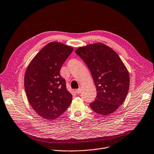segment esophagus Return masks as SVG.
<instances>
[{
	"mask_svg": "<svg viewBox=\"0 0 154 154\" xmlns=\"http://www.w3.org/2000/svg\"><path fill=\"white\" fill-rule=\"evenodd\" d=\"M81 91H82L81 88H79V89H77L76 90V93H77V94H79L81 92Z\"/></svg>",
	"mask_w": 154,
	"mask_h": 154,
	"instance_id": "obj_1",
	"label": "esophagus"
}]
</instances>
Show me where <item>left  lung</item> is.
<instances>
[{"label":"left lung","instance_id":"obj_1","mask_svg":"<svg viewBox=\"0 0 154 154\" xmlns=\"http://www.w3.org/2000/svg\"><path fill=\"white\" fill-rule=\"evenodd\" d=\"M75 53L91 71L97 90L91 109L109 116L124 102L129 88L128 71L119 55L110 47L96 43L76 49Z\"/></svg>","mask_w":154,"mask_h":154}]
</instances>
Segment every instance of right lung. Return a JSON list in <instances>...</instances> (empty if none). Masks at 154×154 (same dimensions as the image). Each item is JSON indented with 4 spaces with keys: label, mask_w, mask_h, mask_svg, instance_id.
I'll use <instances>...</instances> for the list:
<instances>
[{
    "label": "right lung",
    "mask_w": 154,
    "mask_h": 154,
    "mask_svg": "<svg viewBox=\"0 0 154 154\" xmlns=\"http://www.w3.org/2000/svg\"><path fill=\"white\" fill-rule=\"evenodd\" d=\"M73 48L59 42L45 46L29 64L24 79L30 105L42 118L53 120L62 115L72 102L60 71Z\"/></svg>",
    "instance_id": "obj_1"
}]
</instances>
